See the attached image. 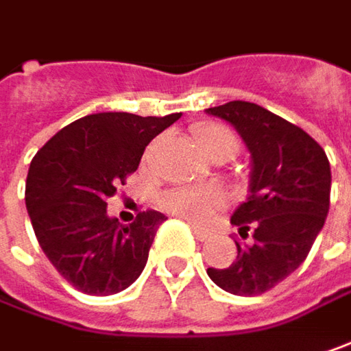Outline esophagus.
I'll use <instances>...</instances> for the list:
<instances>
[{"mask_svg": "<svg viewBox=\"0 0 351 351\" xmlns=\"http://www.w3.org/2000/svg\"><path fill=\"white\" fill-rule=\"evenodd\" d=\"M191 231L195 233V237L199 239V241H207L209 239V231L207 229H203L199 225H191Z\"/></svg>", "mask_w": 351, "mask_h": 351, "instance_id": "obj_1", "label": "esophagus"}]
</instances>
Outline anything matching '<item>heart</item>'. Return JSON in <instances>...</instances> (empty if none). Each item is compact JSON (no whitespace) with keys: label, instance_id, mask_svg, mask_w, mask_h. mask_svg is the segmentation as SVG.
<instances>
[{"label":"heart","instance_id":"b5f03b06","mask_svg":"<svg viewBox=\"0 0 351 351\" xmlns=\"http://www.w3.org/2000/svg\"><path fill=\"white\" fill-rule=\"evenodd\" d=\"M197 146L213 160H231L241 148L237 134L219 122H203L193 128ZM223 197L215 187H171L158 195V205L182 219L203 223L217 207Z\"/></svg>","mask_w":351,"mask_h":351}]
</instances>
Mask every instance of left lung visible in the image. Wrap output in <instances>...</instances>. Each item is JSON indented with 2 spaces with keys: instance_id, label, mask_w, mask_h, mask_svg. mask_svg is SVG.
<instances>
[{
  "instance_id": "8db88e82",
  "label": "left lung",
  "mask_w": 351,
  "mask_h": 351,
  "mask_svg": "<svg viewBox=\"0 0 351 351\" xmlns=\"http://www.w3.org/2000/svg\"><path fill=\"white\" fill-rule=\"evenodd\" d=\"M205 112L231 122L251 149V195L231 217L239 227L237 258L209 267V278L237 296H258L296 271L330 209V162L302 128L267 108L233 100Z\"/></svg>"
}]
</instances>
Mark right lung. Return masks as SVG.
<instances>
[{
  "instance_id": "add662e5",
  "label": "right lung",
  "mask_w": 351,
  "mask_h": 351,
  "mask_svg": "<svg viewBox=\"0 0 351 351\" xmlns=\"http://www.w3.org/2000/svg\"><path fill=\"white\" fill-rule=\"evenodd\" d=\"M180 118L88 114L57 132L31 160L25 205L33 231L51 265L80 292L116 294L144 271L166 217L146 209L122 227L106 215V202L138 169L149 142Z\"/></svg>"
}]
</instances>
